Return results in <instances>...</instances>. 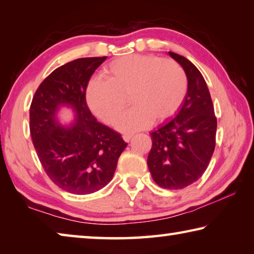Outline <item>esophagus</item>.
<instances>
[{"label":"esophagus","instance_id":"esophagus-1","mask_svg":"<svg viewBox=\"0 0 254 254\" xmlns=\"http://www.w3.org/2000/svg\"><path fill=\"white\" fill-rule=\"evenodd\" d=\"M133 137V135L132 134H124L123 135V140L126 141V142H128V141H130L131 139Z\"/></svg>","mask_w":254,"mask_h":254}]
</instances>
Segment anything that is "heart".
I'll return each mask as SVG.
<instances>
[{"instance_id":"obj_1","label":"heart","mask_w":254,"mask_h":254,"mask_svg":"<svg viewBox=\"0 0 254 254\" xmlns=\"http://www.w3.org/2000/svg\"><path fill=\"white\" fill-rule=\"evenodd\" d=\"M188 78L184 68L171 59L153 55L124 56L109 64L103 78L86 89L89 109L107 124H113L126 106L132 105L117 122V128L131 133L173 118L184 103Z\"/></svg>"}]
</instances>
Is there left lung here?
<instances>
[{
    "instance_id": "left-lung-1",
    "label": "left lung",
    "mask_w": 254,
    "mask_h": 254,
    "mask_svg": "<svg viewBox=\"0 0 254 254\" xmlns=\"http://www.w3.org/2000/svg\"><path fill=\"white\" fill-rule=\"evenodd\" d=\"M169 55L186 72L188 89L175 119L150 133L152 147L148 167L160 187L183 189L198 180L207 168L215 149L217 121L200 71L183 56L171 51Z\"/></svg>"
}]
</instances>
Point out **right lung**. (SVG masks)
<instances>
[{"label": "right lung", "instance_id": "add662e5", "mask_svg": "<svg viewBox=\"0 0 254 254\" xmlns=\"http://www.w3.org/2000/svg\"><path fill=\"white\" fill-rule=\"evenodd\" d=\"M106 57L79 58L55 69L38 87L30 106V132L48 177L64 190L87 195L109 184L127 143L97 122L86 103V88ZM68 107L75 120L62 126L58 112Z\"/></svg>", "mask_w": 254, "mask_h": 254}]
</instances>
